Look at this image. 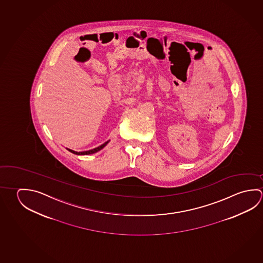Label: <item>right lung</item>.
Instances as JSON below:
<instances>
[{
	"label": "right lung",
	"mask_w": 263,
	"mask_h": 263,
	"mask_svg": "<svg viewBox=\"0 0 263 263\" xmlns=\"http://www.w3.org/2000/svg\"><path fill=\"white\" fill-rule=\"evenodd\" d=\"M109 141H110V140H108L106 142L103 143L102 145L99 146V147L92 148V149H89V151H86V152H74L73 149H70V148H67V147H66V149H67V151H69L70 152H72V153H74V154H77V155H89V154H93V153H96V152H100L101 149H102L103 147L106 146L107 144L109 143Z\"/></svg>",
	"instance_id": "add662e5"
}]
</instances>
